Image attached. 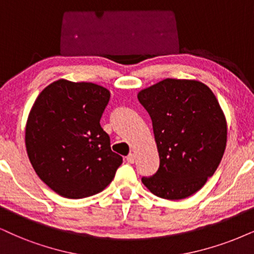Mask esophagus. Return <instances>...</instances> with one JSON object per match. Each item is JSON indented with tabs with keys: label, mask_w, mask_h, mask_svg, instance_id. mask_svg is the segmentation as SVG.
I'll use <instances>...</instances> for the list:
<instances>
[{
	"label": "esophagus",
	"mask_w": 254,
	"mask_h": 254,
	"mask_svg": "<svg viewBox=\"0 0 254 254\" xmlns=\"http://www.w3.org/2000/svg\"><path fill=\"white\" fill-rule=\"evenodd\" d=\"M127 161L129 162V164H134V161H135V154H134V153H129L127 156Z\"/></svg>",
	"instance_id": "obj_1"
}]
</instances>
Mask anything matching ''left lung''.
<instances>
[{
    "label": "left lung",
    "instance_id": "8db88e82",
    "mask_svg": "<svg viewBox=\"0 0 254 254\" xmlns=\"http://www.w3.org/2000/svg\"><path fill=\"white\" fill-rule=\"evenodd\" d=\"M137 99L152 119L160 165L142 184L156 196L180 200L217 171L227 141L226 119L214 94L194 80L166 79Z\"/></svg>",
    "mask_w": 254,
    "mask_h": 254
}]
</instances>
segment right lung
<instances>
[{"label": "right lung", "mask_w": 254, "mask_h": 254, "mask_svg": "<svg viewBox=\"0 0 254 254\" xmlns=\"http://www.w3.org/2000/svg\"><path fill=\"white\" fill-rule=\"evenodd\" d=\"M109 98V90L99 84L58 80L40 93L31 108L26 126L31 166L64 198L100 193L122 164L100 125Z\"/></svg>", "instance_id": "right-lung-1"}]
</instances>
